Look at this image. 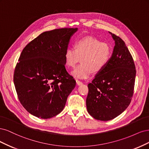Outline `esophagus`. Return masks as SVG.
<instances>
[{
    "label": "esophagus",
    "instance_id": "34e87169",
    "mask_svg": "<svg viewBox=\"0 0 149 149\" xmlns=\"http://www.w3.org/2000/svg\"><path fill=\"white\" fill-rule=\"evenodd\" d=\"M76 83H77V84L78 85H81V84H83L82 81H80L79 80H77V79L76 80Z\"/></svg>",
    "mask_w": 149,
    "mask_h": 149
}]
</instances>
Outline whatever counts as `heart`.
<instances>
[{
  "label": "heart",
  "instance_id": "heart-1",
  "mask_svg": "<svg viewBox=\"0 0 149 149\" xmlns=\"http://www.w3.org/2000/svg\"><path fill=\"white\" fill-rule=\"evenodd\" d=\"M112 49L108 43L88 36L79 38L74 42V48L67 47L64 52L65 65L74 68L80 60L81 63L72 72V75L79 79H87L93 72L102 71L111 59Z\"/></svg>",
  "mask_w": 149,
  "mask_h": 149
}]
</instances>
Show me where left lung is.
Wrapping results in <instances>:
<instances>
[{
	"label": "left lung",
	"mask_w": 149,
	"mask_h": 149,
	"mask_svg": "<svg viewBox=\"0 0 149 149\" xmlns=\"http://www.w3.org/2000/svg\"><path fill=\"white\" fill-rule=\"evenodd\" d=\"M115 41L113 54L105 68L88 85L87 111L93 118L109 121L121 114L130 104L134 93L136 70L132 56L121 38Z\"/></svg>",
	"instance_id": "left-lung-1"
}]
</instances>
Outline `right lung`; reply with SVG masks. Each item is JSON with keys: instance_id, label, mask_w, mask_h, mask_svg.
I'll list each match as a JSON object with an SVG mask.
<instances>
[{"instance_id": "right-lung-1", "label": "right lung", "mask_w": 149, "mask_h": 149, "mask_svg": "<svg viewBox=\"0 0 149 149\" xmlns=\"http://www.w3.org/2000/svg\"><path fill=\"white\" fill-rule=\"evenodd\" d=\"M77 28L42 33L24 47L13 81L19 101L28 112L48 119L63 110L76 81L65 67L64 52Z\"/></svg>"}]
</instances>
